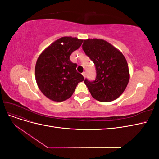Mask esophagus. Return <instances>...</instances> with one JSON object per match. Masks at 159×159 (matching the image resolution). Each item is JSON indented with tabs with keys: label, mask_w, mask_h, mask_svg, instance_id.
<instances>
[{
	"label": "esophagus",
	"mask_w": 159,
	"mask_h": 159,
	"mask_svg": "<svg viewBox=\"0 0 159 159\" xmlns=\"http://www.w3.org/2000/svg\"><path fill=\"white\" fill-rule=\"evenodd\" d=\"M82 75H83V76H84V78H85V75H86V73H85V71H84V72H83V73H82Z\"/></svg>",
	"instance_id": "obj_1"
}]
</instances>
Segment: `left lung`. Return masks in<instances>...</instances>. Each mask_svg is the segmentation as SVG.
Instances as JSON below:
<instances>
[{"instance_id":"1","label":"left lung","mask_w":159,"mask_h":159,"mask_svg":"<svg viewBox=\"0 0 159 159\" xmlns=\"http://www.w3.org/2000/svg\"><path fill=\"white\" fill-rule=\"evenodd\" d=\"M82 49L94 63L97 74L94 81L84 80L91 96L102 102L117 99L129 81L125 57L109 42L97 38L84 40Z\"/></svg>"}]
</instances>
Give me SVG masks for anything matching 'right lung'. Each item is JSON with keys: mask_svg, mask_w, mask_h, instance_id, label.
<instances>
[{"mask_svg": "<svg viewBox=\"0 0 159 159\" xmlns=\"http://www.w3.org/2000/svg\"><path fill=\"white\" fill-rule=\"evenodd\" d=\"M83 40L71 36L59 38L42 52L35 66L38 88L46 97L54 102H63L74 93L83 75L76 70L77 64L70 56L78 50Z\"/></svg>", "mask_w": 159, "mask_h": 159, "instance_id": "1", "label": "right lung"}]
</instances>
